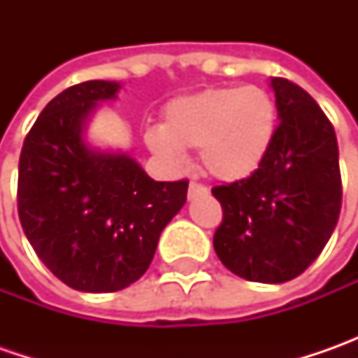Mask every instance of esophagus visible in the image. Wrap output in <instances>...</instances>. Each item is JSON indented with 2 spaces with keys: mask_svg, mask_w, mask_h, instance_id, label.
<instances>
[{
  "mask_svg": "<svg viewBox=\"0 0 358 358\" xmlns=\"http://www.w3.org/2000/svg\"><path fill=\"white\" fill-rule=\"evenodd\" d=\"M205 193H209V189L203 183H197V181L189 183V197H197V195H205Z\"/></svg>",
  "mask_w": 358,
  "mask_h": 358,
  "instance_id": "esophagus-1",
  "label": "esophagus"
}]
</instances>
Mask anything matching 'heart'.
<instances>
[{
    "instance_id": "1",
    "label": "heart",
    "mask_w": 358,
    "mask_h": 358,
    "mask_svg": "<svg viewBox=\"0 0 358 358\" xmlns=\"http://www.w3.org/2000/svg\"><path fill=\"white\" fill-rule=\"evenodd\" d=\"M277 125V105L257 85L217 87L175 99L163 127L147 131V147L171 165L183 149H201L203 167L217 179L237 181L261 165Z\"/></svg>"
}]
</instances>
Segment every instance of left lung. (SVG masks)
Instances as JSON below:
<instances>
[{"label":"left lung","mask_w":358,"mask_h":358,"mask_svg":"<svg viewBox=\"0 0 358 358\" xmlns=\"http://www.w3.org/2000/svg\"><path fill=\"white\" fill-rule=\"evenodd\" d=\"M281 123L249 177L211 189L223 207L213 247L247 281L285 282L321 255L337 227L343 185L335 129L303 87L273 77Z\"/></svg>","instance_id":"1"}]
</instances>
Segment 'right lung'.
Here are the masks:
<instances>
[{
	"mask_svg": "<svg viewBox=\"0 0 358 358\" xmlns=\"http://www.w3.org/2000/svg\"><path fill=\"white\" fill-rule=\"evenodd\" d=\"M115 81H85L53 97L20 155L17 213L41 263L85 293L129 287L151 265L161 231L187 201L189 181H153L129 155L83 141L95 103Z\"/></svg>",
	"mask_w": 358,
	"mask_h": 358,
	"instance_id": "obj_1",
	"label": "right lung"
}]
</instances>
